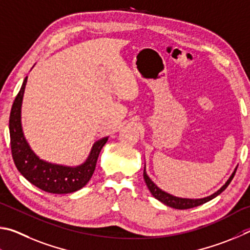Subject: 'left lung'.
<instances>
[{
  "mask_svg": "<svg viewBox=\"0 0 250 250\" xmlns=\"http://www.w3.org/2000/svg\"><path fill=\"white\" fill-rule=\"evenodd\" d=\"M236 170H237V168L235 169V171L233 172V174H231L229 180H227V182L225 183V185L223 186L217 192H215V193L212 194V195L207 196V198L196 199V200H194V199L177 198V196H173L171 194L167 193V192H165V191H163L161 189H159V188L157 187L155 183L150 180V178L147 176L146 168L144 169V179H145V182H146V185L148 187V189H149L150 193L154 195V198H156L157 200L160 201V202H163L164 204L168 205V207H170V208H178V209H187V208H192L199 207V205H201V204L207 203V202H208V201H211L212 199L215 198V196H217L218 194H221L222 192L224 191L227 187H229L230 181L233 180V178H234L235 173H236Z\"/></svg>",
  "mask_w": 250,
  "mask_h": 250,
  "instance_id": "1",
  "label": "left lung"
}]
</instances>
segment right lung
I'll list each match as a JSON object with an SVG mask.
<instances>
[{
  "instance_id": "add662e5",
  "label": "right lung",
  "mask_w": 250,
  "mask_h": 250,
  "mask_svg": "<svg viewBox=\"0 0 250 250\" xmlns=\"http://www.w3.org/2000/svg\"><path fill=\"white\" fill-rule=\"evenodd\" d=\"M26 82L27 77L16 95L10 115L11 149L17 170L32 185L49 193L63 194L80 190L93 174L100 151L107 142V137L96 142L87 160L76 168L48 164L39 159L29 148L21 130V106Z\"/></svg>"
}]
</instances>
